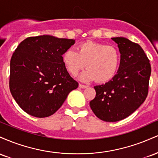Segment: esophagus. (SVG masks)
Instances as JSON below:
<instances>
[{
    "mask_svg": "<svg viewBox=\"0 0 158 158\" xmlns=\"http://www.w3.org/2000/svg\"><path fill=\"white\" fill-rule=\"evenodd\" d=\"M79 88H86L88 86H87V85H85L79 84Z\"/></svg>",
    "mask_w": 158,
    "mask_h": 158,
    "instance_id": "34e87169",
    "label": "esophagus"
}]
</instances>
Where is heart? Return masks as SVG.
I'll list each match as a JSON object with an SVG mask.
<instances>
[{"label": "heart", "mask_w": 158, "mask_h": 158, "mask_svg": "<svg viewBox=\"0 0 158 158\" xmlns=\"http://www.w3.org/2000/svg\"><path fill=\"white\" fill-rule=\"evenodd\" d=\"M61 59L66 70L73 77H76L86 64L88 69L81 76V80L96 79L99 83H106L117 74L121 56L115 46L87 41L78 45L77 51L67 50Z\"/></svg>", "instance_id": "b5f03b06"}]
</instances>
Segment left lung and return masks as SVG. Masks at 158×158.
I'll list each match as a JSON object with an SVG mask.
<instances>
[{
  "instance_id": "8db88e82",
  "label": "left lung",
  "mask_w": 158,
  "mask_h": 158,
  "mask_svg": "<svg viewBox=\"0 0 158 158\" xmlns=\"http://www.w3.org/2000/svg\"><path fill=\"white\" fill-rule=\"evenodd\" d=\"M121 54L119 68L111 80L94 87L96 97L90 106L98 118L117 122L126 118L146 100L151 64L138 44L123 37L112 38Z\"/></svg>"
}]
</instances>
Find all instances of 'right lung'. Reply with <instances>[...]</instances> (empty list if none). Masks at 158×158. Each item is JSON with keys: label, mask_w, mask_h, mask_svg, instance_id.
Listing matches in <instances>:
<instances>
[{"label": "right lung", "mask_w": 158, "mask_h": 158, "mask_svg": "<svg viewBox=\"0 0 158 158\" xmlns=\"http://www.w3.org/2000/svg\"><path fill=\"white\" fill-rule=\"evenodd\" d=\"M73 39L52 35L29 37L20 43L10 61V90L26 113L43 118L56 113L79 83L62 63Z\"/></svg>", "instance_id": "add662e5"}]
</instances>
